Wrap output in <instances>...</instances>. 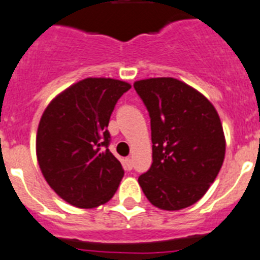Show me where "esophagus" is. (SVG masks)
Masks as SVG:
<instances>
[{
    "label": "esophagus",
    "instance_id": "esophagus-1",
    "mask_svg": "<svg viewBox=\"0 0 260 260\" xmlns=\"http://www.w3.org/2000/svg\"><path fill=\"white\" fill-rule=\"evenodd\" d=\"M125 167L126 169H129V171L134 168V162H132V158H131V157L125 158Z\"/></svg>",
    "mask_w": 260,
    "mask_h": 260
}]
</instances>
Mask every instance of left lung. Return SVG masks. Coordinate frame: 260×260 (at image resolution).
<instances>
[{
  "label": "left lung",
  "mask_w": 260,
  "mask_h": 260,
  "mask_svg": "<svg viewBox=\"0 0 260 260\" xmlns=\"http://www.w3.org/2000/svg\"><path fill=\"white\" fill-rule=\"evenodd\" d=\"M152 131V165L139 184L152 205L181 210L204 197L219 173L226 141L214 106L174 78L137 80Z\"/></svg>",
  "instance_id": "left-lung-1"
}]
</instances>
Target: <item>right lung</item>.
<instances>
[{
  "label": "right lung",
  "mask_w": 260,
  "mask_h": 260,
  "mask_svg": "<svg viewBox=\"0 0 260 260\" xmlns=\"http://www.w3.org/2000/svg\"><path fill=\"white\" fill-rule=\"evenodd\" d=\"M129 88L123 80L87 78L54 98L41 117L39 168L52 190L73 206L98 208L116 193L124 171L108 149L107 126Z\"/></svg>",
  "instance_id": "obj_1"
}]
</instances>
